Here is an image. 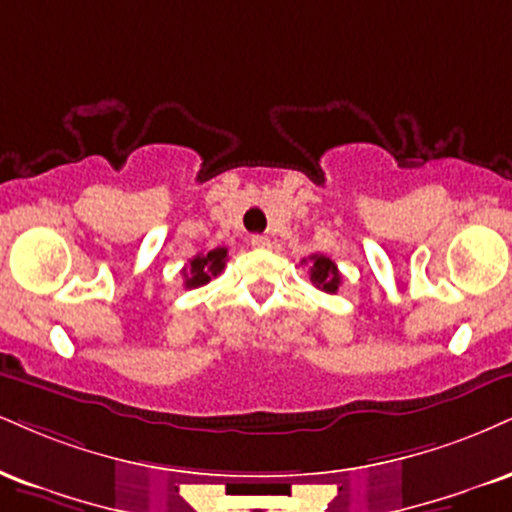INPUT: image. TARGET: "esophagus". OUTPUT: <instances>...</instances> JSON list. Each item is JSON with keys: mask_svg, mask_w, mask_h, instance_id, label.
<instances>
[{"mask_svg": "<svg viewBox=\"0 0 512 512\" xmlns=\"http://www.w3.org/2000/svg\"><path fill=\"white\" fill-rule=\"evenodd\" d=\"M250 243H252V248H257V250L272 248V238H267V236H252Z\"/></svg>", "mask_w": 512, "mask_h": 512, "instance_id": "1", "label": "esophagus"}]
</instances>
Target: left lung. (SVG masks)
<instances>
[{
	"label": "left lung",
	"instance_id": "1",
	"mask_svg": "<svg viewBox=\"0 0 512 512\" xmlns=\"http://www.w3.org/2000/svg\"><path fill=\"white\" fill-rule=\"evenodd\" d=\"M307 262V260H303ZM310 281L312 286L319 288L324 293H336L338 286H341V274H338V267L329 260L326 255H310Z\"/></svg>",
	"mask_w": 512,
	"mask_h": 512
}]
</instances>
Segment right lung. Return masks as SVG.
Wrapping results in <instances>:
<instances>
[{
  "label": "right lung",
  "mask_w": 512,
  "mask_h": 512,
  "mask_svg": "<svg viewBox=\"0 0 512 512\" xmlns=\"http://www.w3.org/2000/svg\"><path fill=\"white\" fill-rule=\"evenodd\" d=\"M226 257L229 250L226 248H214L209 252H200L183 267V279H186V288H200L221 274V269L226 267Z\"/></svg>",
  "instance_id": "add662e5"
}]
</instances>
